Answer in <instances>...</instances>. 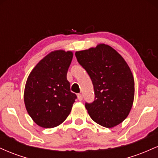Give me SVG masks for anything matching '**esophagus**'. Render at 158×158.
<instances>
[{"label":"esophagus","mask_w":158,"mask_h":158,"mask_svg":"<svg viewBox=\"0 0 158 158\" xmlns=\"http://www.w3.org/2000/svg\"><path fill=\"white\" fill-rule=\"evenodd\" d=\"M77 97H78V99H79V101L82 100L83 97H82V95H81V94H77Z\"/></svg>","instance_id":"1"}]
</instances>
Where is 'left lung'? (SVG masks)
<instances>
[{
	"instance_id": "obj_1",
	"label": "left lung",
	"mask_w": 158,
	"mask_h": 158,
	"mask_svg": "<svg viewBox=\"0 0 158 158\" xmlns=\"http://www.w3.org/2000/svg\"><path fill=\"white\" fill-rule=\"evenodd\" d=\"M75 55L94 85V101L85 103L90 117L106 128L119 125L128 117L135 97V81L126 61L105 44Z\"/></svg>"
}]
</instances>
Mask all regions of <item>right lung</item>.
I'll list each match as a JSON object with an SVG mask.
<instances>
[{"label":"right lung","instance_id":"1","mask_svg":"<svg viewBox=\"0 0 158 158\" xmlns=\"http://www.w3.org/2000/svg\"><path fill=\"white\" fill-rule=\"evenodd\" d=\"M73 52L55 50L36 64L25 85L24 104L38 126L46 128L62 123L71 111L77 95L70 91L67 73Z\"/></svg>","mask_w":158,"mask_h":158}]
</instances>
